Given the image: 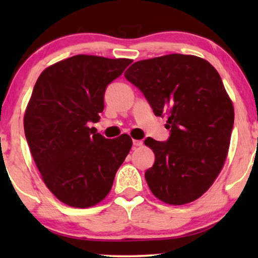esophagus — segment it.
Instances as JSON below:
<instances>
[{
  "label": "esophagus",
  "instance_id": "esophagus-1",
  "mask_svg": "<svg viewBox=\"0 0 258 258\" xmlns=\"http://www.w3.org/2000/svg\"><path fill=\"white\" fill-rule=\"evenodd\" d=\"M133 144H134V147H141L143 144V141H141V140H133Z\"/></svg>",
  "mask_w": 258,
  "mask_h": 258
}]
</instances>
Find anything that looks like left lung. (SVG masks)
<instances>
[{"label":"left lung","mask_w":258,"mask_h":258,"mask_svg":"<svg viewBox=\"0 0 258 258\" xmlns=\"http://www.w3.org/2000/svg\"><path fill=\"white\" fill-rule=\"evenodd\" d=\"M125 79L156 116H167L165 142L146 140L155 163L146 171L151 192L168 204L202 196L220 174L234 128V107L220 74L206 59L170 54L135 62Z\"/></svg>","instance_id":"8db88e82"}]
</instances>
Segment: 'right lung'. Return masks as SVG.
I'll list each match as a JSON object with an SVG mask.
<instances>
[{"label": "right lung", "instance_id": "add662e5", "mask_svg": "<svg viewBox=\"0 0 258 258\" xmlns=\"http://www.w3.org/2000/svg\"><path fill=\"white\" fill-rule=\"evenodd\" d=\"M130 63L76 55L48 67L35 83L24 134L45 185L70 207L101 202L133 146L125 134L108 140L89 128L103 111L108 84Z\"/></svg>", "mask_w": 258, "mask_h": 258}]
</instances>
